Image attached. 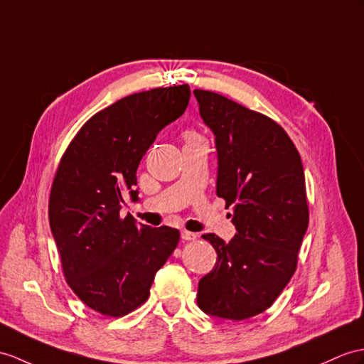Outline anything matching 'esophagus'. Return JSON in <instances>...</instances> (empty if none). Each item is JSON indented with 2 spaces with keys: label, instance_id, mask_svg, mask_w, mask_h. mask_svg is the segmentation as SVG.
<instances>
[{
  "label": "esophagus",
  "instance_id": "1",
  "mask_svg": "<svg viewBox=\"0 0 364 364\" xmlns=\"http://www.w3.org/2000/svg\"><path fill=\"white\" fill-rule=\"evenodd\" d=\"M181 236H182V239L183 241H194V239L198 237V235L196 233H191V232H187V230H183V232L181 233Z\"/></svg>",
  "mask_w": 364,
  "mask_h": 364
}]
</instances>
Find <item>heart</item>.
<instances>
[{
  "mask_svg": "<svg viewBox=\"0 0 364 364\" xmlns=\"http://www.w3.org/2000/svg\"><path fill=\"white\" fill-rule=\"evenodd\" d=\"M185 139H187V140H194V139H199V136L194 131H187V132H185Z\"/></svg>",
  "mask_w": 364,
  "mask_h": 364,
  "instance_id": "heart-1",
  "label": "heart"
}]
</instances>
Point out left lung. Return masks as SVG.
Here are the masks:
<instances>
[{
  "label": "left lung",
  "mask_w": 364,
  "mask_h": 364,
  "mask_svg": "<svg viewBox=\"0 0 364 364\" xmlns=\"http://www.w3.org/2000/svg\"><path fill=\"white\" fill-rule=\"evenodd\" d=\"M200 117L216 136V193L233 208L230 242L208 233L218 259L199 281L203 312L247 320L267 310L289 284L309 225L303 164L277 122L227 97L194 90Z\"/></svg>",
  "instance_id": "8db88e82"
}]
</instances>
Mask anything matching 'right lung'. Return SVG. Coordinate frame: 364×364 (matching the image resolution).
I'll list each match as a JSON object with an SVG mask.
<instances>
[{"label":"right lung","instance_id":"obj_1","mask_svg":"<svg viewBox=\"0 0 364 364\" xmlns=\"http://www.w3.org/2000/svg\"><path fill=\"white\" fill-rule=\"evenodd\" d=\"M190 86L156 87L108 106L87 120L61 156L49 196V224L74 294L95 312L123 316L145 303L156 272L179 244V230L120 216L136 171L159 131L179 119Z\"/></svg>","mask_w":364,"mask_h":364}]
</instances>
